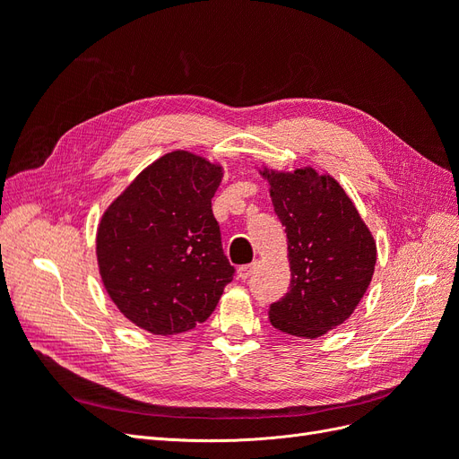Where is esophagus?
<instances>
[{"label":"esophagus","instance_id":"esophagus-1","mask_svg":"<svg viewBox=\"0 0 459 459\" xmlns=\"http://www.w3.org/2000/svg\"><path fill=\"white\" fill-rule=\"evenodd\" d=\"M255 270H256V262L247 264V266H241V268L238 270L239 280H248V277H251V275L255 273Z\"/></svg>","mask_w":459,"mask_h":459}]
</instances>
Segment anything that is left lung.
Returning a JSON list of instances; mask_svg holds the SVG:
<instances>
[{
    "label": "left lung",
    "instance_id": "8db88e82",
    "mask_svg": "<svg viewBox=\"0 0 459 459\" xmlns=\"http://www.w3.org/2000/svg\"><path fill=\"white\" fill-rule=\"evenodd\" d=\"M285 226L290 289L270 304L275 329L317 339L351 317L375 270L377 247L335 178L314 169L260 172Z\"/></svg>",
    "mask_w": 459,
    "mask_h": 459
}]
</instances>
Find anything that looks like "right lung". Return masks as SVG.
Segmentation results:
<instances>
[{
	"label": "right lung",
	"instance_id": "1",
	"mask_svg": "<svg viewBox=\"0 0 459 459\" xmlns=\"http://www.w3.org/2000/svg\"><path fill=\"white\" fill-rule=\"evenodd\" d=\"M221 166L172 151L137 176L97 228L108 297L132 324L176 335L216 308L235 268L224 255L212 197Z\"/></svg>",
	"mask_w": 459,
	"mask_h": 459
}]
</instances>
